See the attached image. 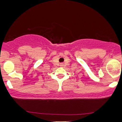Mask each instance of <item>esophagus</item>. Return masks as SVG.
<instances>
[{"label":"esophagus","instance_id":"1","mask_svg":"<svg viewBox=\"0 0 122 122\" xmlns=\"http://www.w3.org/2000/svg\"><path fill=\"white\" fill-rule=\"evenodd\" d=\"M60 66H63V64H62V63H61V65H60Z\"/></svg>","mask_w":122,"mask_h":122}]
</instances>
